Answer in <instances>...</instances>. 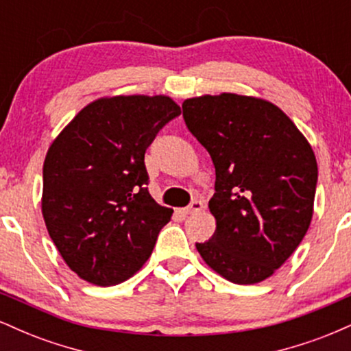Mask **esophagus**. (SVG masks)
Wrapping results in <instances>:
<instances>
[{
	"mask_svg": "<svg viewBox=\"0 0 351 351\" xmlns=\"http://www.w3.org/2000/svg\"><path fill=\"white\" fill-rule=\"evenodd\" d=\"M201 209H203V203H201V201H193L191 204H189L188 208H184V209H181V213H183L184 216L186 215H195V213H198V211H201Z\"/></svg>",
	"mask_w": 351,
	"mask_h": 351,
	"instance_id": "esophagus-1",
	"label": "esophagus"
}]
</instances>
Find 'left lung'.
I'll return each mask as SVG.
<instances>
[{
    "mask_svg": "<svg viewBox=\"0 0 351 351\" xmlns=\"http://www.w3.org/2000/svg\"><path fill=\"white\" fill-rule=\"evenodd\" d=\"M188 130L216 168L211 239L196 243L209 267L234 284L271 277L299 247L313 215L317 160L279 107L237 94L183 102Z\"/></svg>",
    "mask_w": 351,
    "mask_h": 351,
    "instance_id": "obj_1",
    "label": "left lung"
}]
</instances>
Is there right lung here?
Listing matches in <instances>:
<instances>
[{"label": "right lung", "mask_w": 351, "mask_h": 351, "mask_svg": "<svg viewBox=\"0 0 351 351\" xmlns=\"http://www.w3.org/2000/svg\"><path fill=\"white\" fill-rule=\"evenodd\" d=\"M180 114L165 95L99 99L52 142L43 167V216L80 279L120 284L150 257L173 209L148 193L145 152Z\"/></svg>", "instance_id": "obj_1"}]
</instances>
